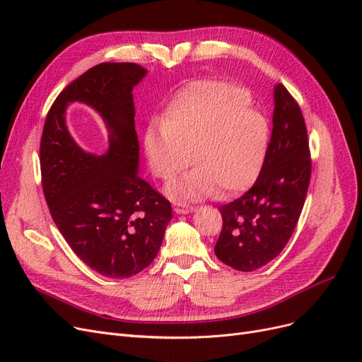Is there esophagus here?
Returning a JSON list of instances; mask_svg holds the SVG:
<instances>
[{"mask_svg":"<svg viewBox=\"0 0 362 362\" xmlns=\"http://www.w3.org/2000/svg\"><path fill=\"white\" fill-rule=\"evenodd\" d=\"M173 211L177 213V214H187V213H192V211H194V208H193V206H190V205H185V204L175 202Z\"/></svg>","mask_w":362,"mask_h":362,"instance_id":"obj_1","label":"esophagus"}]
</instances>
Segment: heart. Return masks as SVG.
I'll list each match as a JSON object with an SVG mask.
<instances>
[{
    "label": "heart",
    "mask_w": 362,
    "mask_h": 362,
    "mask_svg": "<svg viewBox=\"0 0 362 362\" xmlns=\"http://www.w3.org/2000/svg\"><path fill=\"white\" fill-rule=\"evenodd\" d=\"M249 103L238 86L198 83L169 104L163 124L146 128L145 151L156 177L170 180L192 157L198 164L169 185V196L201 199L218 189L226 198L249 187L269 144L267 120Z\"/></svg>",
    "instance_id": "1"
}]
</instances>
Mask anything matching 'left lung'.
<instances>
[{
  "label": "left lung",
  "instance_id": "obj_1",
  "mask_svg": "<svg viewBox=\"0 0 362 362\" xmlns=\"http://www.w3.org/2000/svg\"><path fill=\"white\" fill-rule=\"evenodd\" d=\"M310 180L303 115L290 92L278 84L272 137L258 178L243 196L218 208L223 226L216 257L240 272L257 270L276 258L299 222Z\"/></svg>",
  "mask_w": 362,
  "mask_h": 362
}]
</instances>
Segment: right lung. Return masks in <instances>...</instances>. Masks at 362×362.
I'll return each instance as SVG.
<instances>
[{
	"label": "right lung",
	"mask_w": 362,
	"mask_h": 362,
	"mask_svg": "<svg viewBox=\"0 0 362 362\" xmlns=\"http://www.w3.org/2000/svg\"><path fill=\"white\" fill-rule=\"evenodd\" d=\"M146 75L136 63H101L56 98L40 140L42 187L54 223L92 270L124 279L148 267L172 218L170 202L141 180L133 87ZM84 102L109 128L104 156L83 151L64 122L69 102Z\"/></svg>",
	"instance_id": "obj_1"
}]
</instances>
